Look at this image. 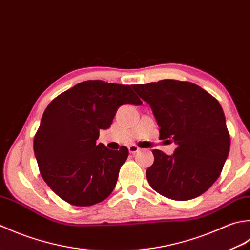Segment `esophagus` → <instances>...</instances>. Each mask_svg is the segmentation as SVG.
Instances as JSON below:
<instances>
[{
	"label": "esophagus",
	"instance_id": "obj_1",
	"mask_svg": "<svg viewBox=\"0 0 250 250\" xmlns=\"http://www.w3.org/2000/svg\"><path fill=\"white\" fill-rule=\"evenodd\" d=\"M140 149L138 146H137L136 145H131V146H128V151H129V153H131V154H135V153H137V152H138Z\"/></svg>",
	"mask_w": 250,
	"mask_h": 250
}]
</instances>
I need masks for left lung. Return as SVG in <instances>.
Returning a JSON list of instances; mask_svg holds the SVG:
<instances>
[{"label":"left lung","instance_id":"1","mask_svg":"<svg viewBox=\"0 0 250 250\" xmlns=\"http://www.w3.org/2000/svg\"><path fill=\"white\" fill-rule=\"evenodd\" d=\"M132 88L151 106L160 138L177 145L174 154L153 150L147 168L151 188L163 196L188 201L215 183L230 152V136L218 100L190 82L162 80Z\"/></svg>","mask_w":250,"mask_h":250}]
</instances>
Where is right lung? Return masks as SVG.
Masks as SVG:
<instances>
[{"instance_id": "add662e5", "label": "right lung", "mask_w": 250, "mask_h": 250, "mask_svg": "<svg viewBox=\"0 0 250 250\" xmlns=\"http://www.w3.org/2000/svg\"><path fill=\"white\" fill-rule=\"evenodd\" d=\"M123 104H142L129 85L85 81L50 103L34 137L41 176L56 194L74 206L103 202L114 190L128 156L122 146L112 151L97 145Z\"/></svg>"}]
</instances>
